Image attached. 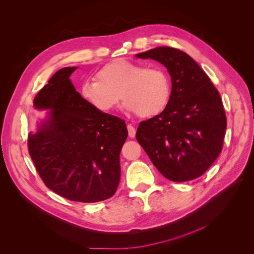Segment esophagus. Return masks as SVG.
Wrapping results in <instances>:
<instances>
[{"label": "esophagus", "instance_id": "1", "mask_svg": "<svg viewBox=\"0 0 254 254\" xmlns=\"http://www.w3.org/2000/svg\"><path fill=\"white\" fill-rule=\"evenodd\" d=\"M127 131L129 138H134V136H136V128H134L133 126L127 125Z\"/></svg>", "mask_w": 254, "mask_h": 254}]
</instances>
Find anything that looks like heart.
Returning a JSON list of instances; mask_svg holds the SVG:
<instances>
[{
	"mask_svg": "<svg viewBox=\"0 0 254 254\" xmlns=\"http://www.w3.org/2000/svg\"><path fill=\"white\" fill-rule=\"evenodd\" d=\"M96 79L83 82L81 95L103 113L111 112L121 98L125 110L150 117L160 113L170 100V80L158 66L120 59L102 67Z\"/></svg>",
	"mask_w": 254,
	"mask_h": 254,
	"instance_id": "b5f03b06",
	"label": "heart"
}]
</instances>
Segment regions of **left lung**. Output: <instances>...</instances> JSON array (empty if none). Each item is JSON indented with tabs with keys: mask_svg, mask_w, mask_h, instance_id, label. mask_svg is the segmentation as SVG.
Returning a JSON list of instances; mask_svg holds the SVG:
<instances>
[{
	"mask_svg": "<svg viewBox=\"0 0 254 254\" xmlns=\"http://www.w3.org/2000/svg\"><path fill=\"white\" fill-rule=\"evenodd\" d=\"M136 57L161 63L172 77L167 105L140 124L138 142L166 179L187 182L202 176L223 148L227 118L219 93L196 61L181 50L158 47Z\"/></svg>",
	"mask_w": 254,
	"mask_h": 254,
	"instance_id": "8db88e82",
	"label": "left lung"
}]
</instances>
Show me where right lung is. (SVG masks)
I'll list each match as a JSON object with an SVG mask.
<instances>
[{
	"label": "right lung",
	"instance_id": "1",
	"mask_svg": "<svg viewBox=\"0 0 254 254\" xmlns=\"http://www.w3.org/2000/svg\"><path fill=\"white\" fill-rule=\"evenodd\" d=\"M77 67H64L33 100L48 116L28 134L29 155L49 189L92 203L114 195L121 180L120 154L127 138L124 120L103 113L76 92Z\"/></svg>",
	"mask_w": 254,
	"mask_h": 254
}]
</instances>
